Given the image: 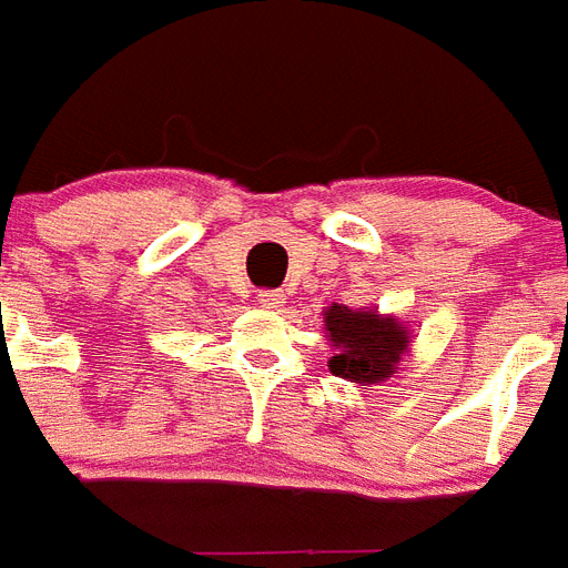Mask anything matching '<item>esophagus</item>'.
Segmentation results:
<instances>
[{
	"label": "esophagus",
	"instance_id": "34e87169",
	"mask_svg": "<svg viewBox=\"0 0 568 568\" xmlns=\"http://www.w3.org/2000/svg\"><path fill=\"white\" fill-rule=\"evenodd\" d=\"M260 306L262 308H271V312H274V308H280L285 303V294L283 292H260Z\"/></svg>",
	"mask_w": 568,
	"mask_h": 568
}]
</instances>
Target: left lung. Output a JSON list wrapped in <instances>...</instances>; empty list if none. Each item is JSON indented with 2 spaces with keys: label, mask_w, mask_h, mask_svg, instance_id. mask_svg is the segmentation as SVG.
I'll return each mask as SVG.
<instances>
[{
  "label": "left lung",
  "mask_w": 568,
  "mask_h": 568,
  "mask_svg": "<svg viewBox=\"0 0 568 568\" xmlns=\"http://www.w3.org/2000/svg\"><path fill=\"white\" fill-rule=\"evenodd\" d=\"M326 341L335 349L329 373L364 388L388 382L408 353L414 329L396 315H379L376 308H349L332 303L324 308Z\"/></svg>",
  "instance_id": "obj_1"
}]
</instances>
